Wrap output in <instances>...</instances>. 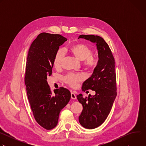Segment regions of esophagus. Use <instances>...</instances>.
<instances>
[{
    "label": "esophagus",
    "instance_id": "1",
    "mask_svg": "<svg viewBox=\"0 0 146 146\" xmlns=\"http://www.w3.org/2000/svg\"><path fill=\"white\" fill-rule=\"evenodd\" d=\"M71 98L72 99H76L77 98H76V95H75V94L74 92H72L71 93Z\"/></svg>",
    "mask_w": 146,
    "mask_h": 146
}]
</instances>
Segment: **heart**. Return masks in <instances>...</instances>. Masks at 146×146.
Segmentation results:
<instances>
[{"mask_svg":"<svg viewBox=\"0 0 146 146\" xmlns=\"http://www.w3.org/2000/svg\"><path fill=\"white\" fill-rule=\"evenodd\" d=\"M69 51L77 59L83 61V65L87 69L94 70L97 66L98 60L92 56L94 51L87 45L84 43H76L70 46ZM64 50H58L54 59V65L56 68H59L61 66L64 61ZM84 79V76L83 74L70 73L64 78V81L70 87H76Z\"/></svg>","mask_w":146,"mask_h":146,"instance_id":"1","label":"heart"}]
</instances>
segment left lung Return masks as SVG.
<instances>
[{
    "mask_svg": "<svg viewBox=\"0 0 146 146\" xmlns=\"http://www.w3.org/2000/svg\"><path fill=\"white\" fill-rule=\"evenodd\" d=\"M82 38L96 44L99 60L91 76L82 84V90H91L95 95L84 98L77 96L83 109L78 117L84 128L92 129L99 127L106 120L117 96L115 60L108 43L102 37L93 35H81Z\"/></svg>",
    "mask_w": 146,
    "mask_h": 146,
    "instance_id": "8db88e82",
    "label": "left lung"
}]
</instances>
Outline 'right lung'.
Listing matches in <instances>:
<instances>
[{"label":"right lung","instance_id":"right-lung-1","mask_svg":"<svg viewBox=\"0 0 146 146\" xmlns=\"http://www.w3.org/2000/svg\"><path fill=\"white\" fill-rule=\"evenodd\" d=\"M66 40L60 35L41 33L31 45L27 59L28 98L35 120L47 130L56 126L61 110L71 98L70 92L64 87L52 92L47 81V76L52 74L55 55Z\"/></svg>","mask_w":146,"mask_h":146}]
</instances>
